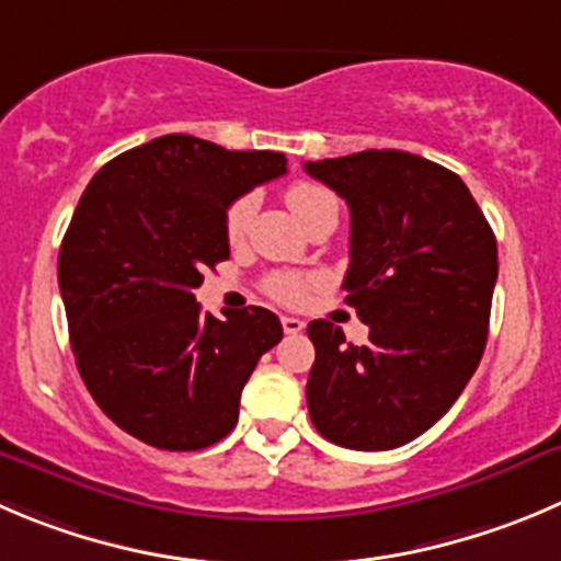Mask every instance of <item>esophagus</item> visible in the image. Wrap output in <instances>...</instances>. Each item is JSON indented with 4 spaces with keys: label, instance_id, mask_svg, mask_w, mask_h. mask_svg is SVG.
I'll return each instance as SVG.
<instances>
[{
    "label": "esophagus",
    "instance_id": "1",
    "mask_svg": "<svg viewBox=\"0 0 561 561\" xmlns=\"http://www.w3.org/2000/svg\"><path fill=\"white\" fill-rule=\"evenodd\" d=\"M280 324H284L286 335H297V333H302V330H306V322H302V319H297V317H280Z\"/></svg>",
    "mask_w": 561,
    "mask_h": 561
}]
</instances>
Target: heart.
<instances>
[{
    "label": "heart",
    "mask_w": 561,
    "mask_h": 561,
    "mask_svg": "<svg viewBox=\"0 0 561 561\" xmlns=\"http://www.w3.org/2000/svg\"><path fill=\"white\" fill-rule=\"evenodd\" d=\"M286 204H289L291 215L302 222V226H313L322 217H339V201L328 186L317 184V181H295L286 190ZM255 209H259V197L242 195L237 197L226 211V237L228 242L237 244L248 237L250 222H253ZM311 277L295 275V272H275L266 277V295L272 300L284 302V306H300L306 302L308 289H311Z\"/></svg>",
    "instance_id": "1"
}]
</instances>
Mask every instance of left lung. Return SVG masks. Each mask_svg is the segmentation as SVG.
<instances>
[{"label":"left lung","instance_id":"1","mask_svg":"<svg viewBox=\"0 0 561 561\" xmlns=\"http://www.w3.org/2000/svg\"><path fill=\"white\" fill-rule=\"evenodd\" d=\"M306 173L350 206L344 289L369 324L364 346L333 322L308 324V413L330 444L397 449L446 415L482 360L493 228L460 175L415 153L360 151L306 162Z\"/></svg>","mask_w":561,"mask_h":561}]
</instances>
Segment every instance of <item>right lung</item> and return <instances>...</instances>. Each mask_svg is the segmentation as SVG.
<instances>
[{"label":"right lung","mask_w":561,"mask_h":561,"mask_svg":"<svg viewBox=\"0 0 561 561\" xmlns=\"http://www.w3.org/2000/svg\"><path fill=\"white\" fill-rule=\"evenodd\" d=\"M286 173L277 151L164 135L90 179L57 280L90 397L137 440L197 451L237 426L259 357L284 339L266 308L201 313L204 270L228 259V206Z\"/></svg>","instance_id":"obj_1"}]
</instances>
